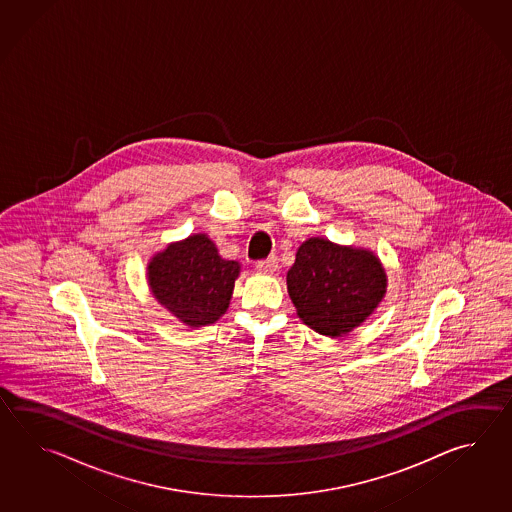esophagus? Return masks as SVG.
I'll return each instance as SVG.
<instances>
[{
    "mask_svg": "<svg viewBox=\"0 0 512 512\" xmlns=\"http://www.w3.org/2000/svg\"><path fill=\"white\" fill-rule=\"evenodd\" d=\"M256 269L261 272H274L278 269V258L269 256L265 260H258L256 261Z\"/></svg>",
    "mask_w": 512,
    "mask_h": 512,
    "instance_id": "34e87169",
    "label": "esophagus"
}]
</instances>
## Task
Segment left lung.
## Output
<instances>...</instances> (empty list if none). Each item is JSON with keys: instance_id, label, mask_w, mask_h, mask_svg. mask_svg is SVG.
Segmentation results:
<instances>
[{"instance_id": "left-lung-1", "label": "left lung", "mask_w": 512, "mask_h": 512, "mask_svg": "<svg viewBox=\"0 0 512 512\" xmlns=\"http://www.w3.org/2000/svg\"><path fill=\"white\" fill-rule=\"evenodd\" d=\"M287 289L307 326L327 337H342L381 302L386 274L371 252L311 238L296 252Z\"/></svg>"}]
</instances>
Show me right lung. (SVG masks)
<instances>
[{
	"label": "right lung",
	"mask_w": 512,
	"mask_h": 512,
	"mask_svg": "<svg viewBox=\"0 0 512 512\" xmlns=\"http://www.w3.org/2000/svg\"><path fill=\"white\" fill-rule=\"evenodd\" d=\"M238 261L223 260L205 234L170 245L148 265L155 298L188 326L214 324L229 307Z\"/></svg>",
	"instance_id": "add662e5"
}]
</instances>
